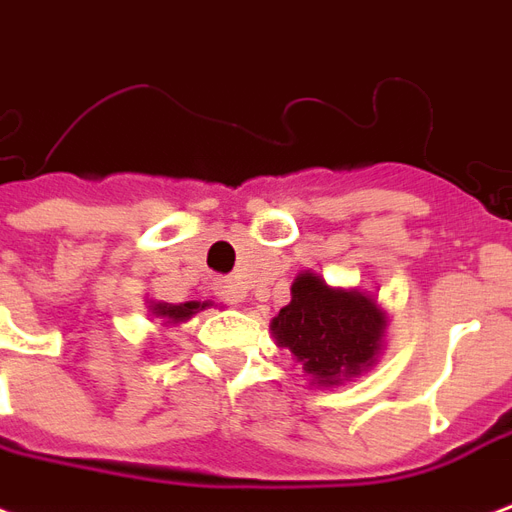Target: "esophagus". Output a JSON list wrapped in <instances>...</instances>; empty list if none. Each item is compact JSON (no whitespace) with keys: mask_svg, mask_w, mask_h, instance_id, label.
<instances>
[{"mask_svg":"<svg viewBox=\"0 0 512 512\" xmlns=\"http://www.w3.org/2000/svg\"><path fill=\"white\" fill-rule=\"evenodd\" d=\"M219 298H222V301H225V304H230V306L241 304V293H238L233 282H225V285H219Z\"/></svg>","mask_w":512,"mask_h":512,"instance_id":"esophagus-1","label":"esophagus"}]
</instances>
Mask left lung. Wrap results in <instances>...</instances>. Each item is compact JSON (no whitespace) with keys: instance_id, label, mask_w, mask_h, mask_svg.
<instances>
[{"instance_id":"1","label":"left lung","mask_w":512,"mask_h":512,"mask_svg":"<svg viewBox=\"0 0 512 512\" xmlns=\"http://www.w3.org/2000/svg\"><path fill=\"white\" fill-rule=\"evenodd\" d=\"M276 342L304 363L323 385L361 374L380 350L385 317L358 290H333L314 274L293 282V301L274 317Z\"/></svg>"}]
</instances>
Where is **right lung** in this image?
Returning a JSON list of instances; mask_svg holds the SVG:
<instances>
[{
    "label": "right lung",
    "instance_id": "1",
    "mask_svg": "<svg viewBox=\"0 0 512 512\" xmlns=\"http://www.w3.org/2000/svg\"><path fill=\"white\" fill-rule=\"evenodd\" d=\"M206 304H198V301H189V304H179V306H170V304H154V314L157 317H165L168 323H181V320H187L195 312H200Z\"/></svg>",
    "mask_w": 512,
    "mask_h": 512
}]
</instances>
